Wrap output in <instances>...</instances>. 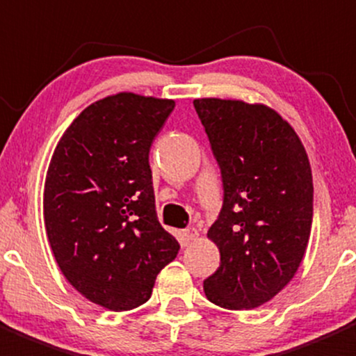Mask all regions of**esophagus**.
I'll use <instances>...</instances> for the list:
<instances>
[{
  "label": "esophagus",
  "mask_w": 356,
  "mask_h": 356,
  "mask_svg": "<svg viewBox=\"0 0 356 356\" xmlns=\"http://www.w3.org/2000/svg\"><path fill=\"white\" fill-rule=\"evenodd\" d=\"M181 236H182V243H184V245H189V243H193L196 238H198V231H196L195 227H189V229H184Z\"/></svg>",
  "instance_id": "obj_1"
}]
</instances>
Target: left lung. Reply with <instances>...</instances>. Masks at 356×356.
<instances>
[{
	"instance_id": "1",
	"label": "left lung",
	"mask_w": 356,
	"mask_h": 356,
	"mask_svg": "<svg viewBox=\"0 0 356 356\" xmlns=\"http://www.w3.org/2000/svg\"><path fill=\"white\" fill-rule=\"evenodd\" d=\"M224 182V204L208 239L220 267L204 279L211 303L250 310L288 286L307 251L314 182L305 146L270 106L195 99Z\"/></svg>"
}]
</instances>
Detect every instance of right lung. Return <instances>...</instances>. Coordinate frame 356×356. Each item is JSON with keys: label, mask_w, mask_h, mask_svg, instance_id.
Masks as SVG:
<instances>
[{"label": "right lung", "mask_w": 356, "mask_h": 356, "mask_svg": "<svg viewBox=\"0 0 356 356\" xmlns=\"http://www.w3.org/2000/svg\"><path fill=\"white\" fill-rule=\"evenodd\" d=\"M174 99L117 92L68 125L42 193L55 260L84 298L113 312L152 296L156 275L179 253L155 210L149 148Z\"/></svg>", "instance_id": "add662e5"}]
</instances>
